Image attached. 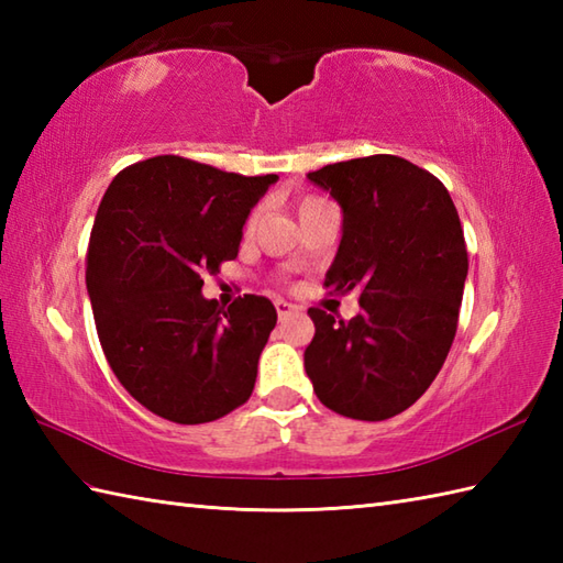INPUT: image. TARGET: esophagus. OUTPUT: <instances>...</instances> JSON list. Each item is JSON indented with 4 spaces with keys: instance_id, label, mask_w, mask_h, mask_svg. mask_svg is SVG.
<instances>
[{
    "instance_id": "obj_1",
    "label": "esophagus",
    "mask_w": 563,
    "mask_h": 563,
    "mask_svg": "<svg viewBox=\"0 0 563 563\" xmlns=\"http://www.w3.org/2000/svg\"><path fill=\"white\" fill-rule=\"evenodd\" d=\"M275 309H278V317H280V319H285V317H290V314L297 312V307L290 305V302H285V300H275Z\"/></svg>"
}]
</instances>
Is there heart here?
<instances>
[{
	"mask_svg": "<svg viewBox=\"0 0 563 563\" xmlns=\"http://www.w3.org/2000/svg\"><path fill=\"white\" fill-rule=\"evenodd\" d=\"M317 200H319V198H305V200L300 202V210H302V208H307V206H312V202H317ZM254 227H256V212H251V214H249V220H246V224H244V232L249 234L251 230H254Z\"/></svg>",
	"mask_w": 563,
	"mask_h": 563,
	"instance_id": "obj_1",
	"label": "heart"
}]
</instances>
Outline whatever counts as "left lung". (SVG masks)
I'll list each match as a JSON object with an SVG mask.
<instances>
[{
  "label": "left lung",
  "instance_id": "1",
  "mask_svg": "<svg viewBox=\"0 0 563 563\" xmlns=\"http://www.w3.org/2000/svg\"><path fill=\"white\" fill-rule=\"evenodd\" d=\"M343 210L329 295L357 292L361 312L312 307L305 369L327 409L385 421L421 399L457 333L466 261L457 208L438 178L394 154L307 174Z\"/></svg>",
  "mask_w": 563,
  "mask_h": 563
}]
</instances>
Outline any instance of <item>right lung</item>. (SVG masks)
Wrapping results in <instances>:
<instances>
[{"label": "right lung", "instance_id": "obj_1", "mask_svg": "<svg viewBox=\"0 0 563 563\" xmlns=\"http://www.w3.org/2000/svg\"><path fill=\"white\" fill-rule=\"evenodd\" d=\"M278 181L176 154L118 174L87 251L99 341L130 397L166 421L210 423L242 406L278 321L271 300L202 297V275L239 254L251 208Z\"/></svg>", "mask_w": 563, "mask_h": 563}]
</instances>
